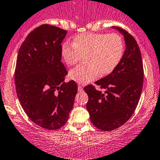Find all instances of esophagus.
<instances>
[{
  "label": "esophagus",
  "mask_w": 160,
  "mask_h": 160,
  "mask_svg": "<svg viewBox=\"0 0 160 160\" xmlns=\"http://www.w3.org/2000/svg\"><path fill=\"white\" fill-rule=\"evenodd\" d=\"M78 91H79V92H82V91H83V88H82V85H80V84H78Z\"/></svg>",
  "instance_id": "esophagus-1"
}]
</instances>
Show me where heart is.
<instances>
[{
	"instance_id": "obj_1",
	"label": "heart",
	"mask_w": 160,
	"mask_h": 160,
	"mask_svg": "<svg viewBox=\"0 0 160 160\" xmlns=\"http://www.w3.org/2000/svg\"><path fill=\"white\" fill-rule=\"evenodd\" d=\"M124 50V42L121 35L88 32L74 39V42H65L61 54L65 62L75 66L85 57V62L69 72V77L78 83L85 84L98 76L112 72L119 65Z\"/></svg>"
}]
</instances>
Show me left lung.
Segmentation results:
<instances>
[{
    "label": "left lung",
    "mask_w": 160,
    "mask_h": 160,
    "mask_svg": "<svg viewBox=\"0 0 160 160\" xmlns=\"http://www.w3.org/2000/svg\"><path fill=\"white\" fill-rule=\"evenodd\" d=\"M123 34L126 50L118 67L110 75L97 81L104 92L88 85L84 91L88 95L86 107L91 121L98 129L111 131L128 121L135 111L143 84V66L140 48L127 30L115 27Z\"/></svg>",
    "instance_id": "8db88e82"
}]
</instances>
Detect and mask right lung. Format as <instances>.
I'll return each instance as SVG.
<instances>
[{
	"label": "right lung",
	"mask_w": 160,
	"mask_h": 160,
	"mask_svg": "<svg viewBox=\"0 0 160 160\" xmlns=\"http://www.w3.org/2000/svg\"><path fill=\"white\" fill-rule=\"evenodd\" d=\"M67 31L42 24L26 37L19 49L14 80L23 111L36 124L57 130L66 124L78 92L61 62L62 42Z\"/></svg>",
	"instance_id": "right-lung-1"
}]
</instances>
